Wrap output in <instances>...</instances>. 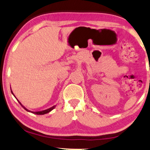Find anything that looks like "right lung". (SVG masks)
I'll return each mask as SVG.
<instances>
[{
	"label": "right lung",
	"mask_w": 150,
	"mask_h": 150,
	"mask_svg": "<svg viewBox=\"0 0 150 150\" xmlns=\"http://www.w3.org/2000/svg\"><path fill=\"white\" fill-rule=\"evenodd\" d=\"M11 93L13 95H14V94L13 93V91H11ZM14 97H16V96H15L14 95ZM17 99V98H16ZM17 101L19 102V104H20V105L22 106V107L23 108V109H25V110H26L27 112H31V113H32V114H37V115H44V114H47V113H49V112H50L51 111H52V110H53L54 108H55V107H56V105H53V107H51V108H49V109H47V110H42V111H39V112H32V111H30V110H28L25 107V106H23L22 104L21 103V102L19 101L18 99H17Z\"/></svg>",
	"instance_id": "right-lung-1"
}]
</instances>
